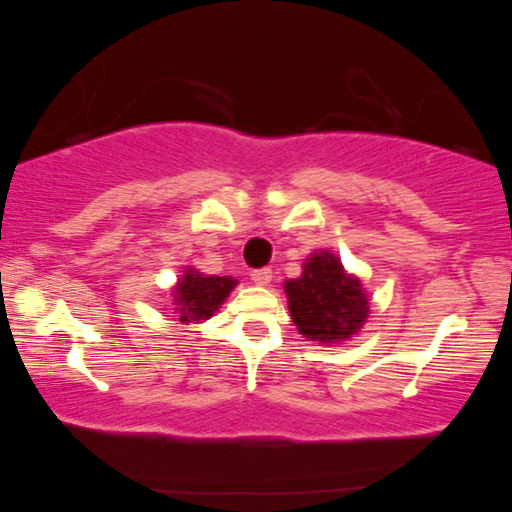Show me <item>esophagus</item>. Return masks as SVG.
Segmentation results:
<instances>
[{
    "mask_svg": "<svg viewBox=\"0 0 512 512\" xmlns=\"http://www.w3.org/2000/svg\"><path fill=\"white\" fill-rule=\"evenodd\" d=\"M251 279L255 285H268L272 281V270L270 268H257L251 272Z\"/></svg>",
    "mask_w": 512,
    "mask_h": 512,
    "instance_id": "1",
    "label": "esophagus"
}]
</instances>
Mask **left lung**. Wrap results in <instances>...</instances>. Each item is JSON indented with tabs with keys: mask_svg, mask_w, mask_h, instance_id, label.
Returning a JSON list of instances; mask_svg holds the SVG:
<instances>
[{
	"mask_svg": "<svg viewBox=\"0 0 512 512\" xmlns=\"http://www.w3.org/2000/svg\"><path fill=\"white\" fill-rule=\"evenodd\" d=\"M285 294L300 335L324 346L357 335L370 313L361 281L331 251L313 253L303 274L285 281Z\"/></svg>",
	"mask_w": 512,
	"mask_h": 512,
	"instance_id": "8db88e82",
	"label": "left lung"
}]
</instances>
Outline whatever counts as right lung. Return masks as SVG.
I'll return each instance as SVG.
<instances>
[{"mask_svg": "<svg viewBox=\"0 0 512 512\" xmlns=\"http://www.w3.org/2000/svg\"><path fill=\"white\" fill-rule=\"evenodd\" d=\"M238 281L231 277H205V274L188 268L175 285V313L183 324L209 320L214 311L225 303Z\"/></svg>", "mask_w": 512, "mask_h": 512, "instance_id": "obj_1", "label": "right lung"}]
</instances>
